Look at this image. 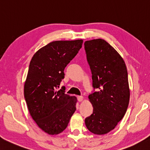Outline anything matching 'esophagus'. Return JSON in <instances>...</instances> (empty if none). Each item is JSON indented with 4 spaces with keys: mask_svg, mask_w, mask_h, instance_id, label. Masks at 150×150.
Wrapping results in <instances>:
<instances>
[{
    "mask_svg": "<svg viewBox=\"0 0 150 150\" xmlns=\"http://www.w3.org/2000/svg\"><path fill=\"white\" fill-rule=\"evenodd\" d=\"M77 100L79 102H81L83 100V96H77Z\"/></svg>",
    "mask_w": 150,
    "mask_h": 150,
    "instance_id": "34e87169",
    "label": "esophagus"
}]
</instances>
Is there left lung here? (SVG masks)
I'll return each mask as SVG.
<instances>
[{"instance_id":"obj_1","label":"left lung","mask_w":150,"mask_h":150,"mask_svg":"<svg viewBox=\"0 0 150 150\" xmlns=\"http://www.w3.org/2000/svg\"><path fill=\"white\" fill-rule=\"evenodd\" d=\"M92 71V86L98 92L88 96L93 113L85 119L88 129L96 134L113 130L127 111L130 98L127 70L120 54L103 39L84 42Z\"/></svg>"}]
</instances>
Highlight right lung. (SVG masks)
<instances>
[{
    "label": "right lung",
    "mask_w": 150,
    "mask_h": 150,
    "mask_svg": "<svg viewBox=\"0 0 150 150\" xmlns=\"http://www.w3.org/2000/svg\"><path fill=\"white\" fill-rule=\"evenodd\" d=\"M83 40L54 41L40 49L29 65L24 85L28 109L41 129L51 135L62 133L76 110L77 98L60 90L64 69L82 47Z\"/></svg>",
    "instance_id": "add662e5"
}]
</instances>
